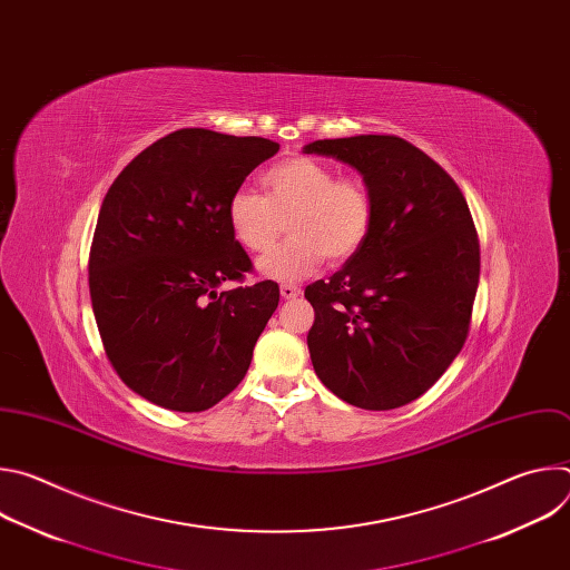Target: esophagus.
I'll list each match as a JSON object with an SVG mask.
<instances>
[{"label": "esophagus", "instance_id": "34e87169", "mask_svg": "<svg viewBox=\"0 0 570 570\" xmlns=\"http://www.w3.org/2000/svg\"><path fill=\"white\" fill-rule=\"evenodd\" d=\"M279 293H282V297H284V299H295L302 291H299L297 286H293V284H284V286L279 288Z\"/></svg>", "mask_w": 570, "mask_h": 570}]
</instances>
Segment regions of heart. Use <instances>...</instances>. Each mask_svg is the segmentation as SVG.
<instances>
[{"label":"heart","mask_w":570,"mask_h":570,"mask_svg":"<svg viewBox=\"0 0 570 570\" xmlns=\"http://www.w3.org/2000/svg\"><path fill=\"white\" fill-rule=\"evenodd\" d=\"M266 196L240 187L229 196L227 225L238 246L266 253L288 225L291 238L259 262L275 282H297L332 264L354 259L374 227V198L358 176H338L334 167L306 155L282 159L264 174Z\"/></svg>","instance_id":"heart-1"}]
</instances>
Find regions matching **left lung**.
I'll return each instance as SVG.
<instances>
[{
  "label": "left lung",
  "mask_w": 570,
  "mask_h": 570,
  "mask_svg": "<svg viewBox=\"0 0 570 570\" xmlns=\"http://www.w3.org/2000/svg\"><path fill=\"white\" fill-rule=\"evenodd\" d=\"M304 153L354 167L374 198L363 250L306 286L317 379L365 411L422 396L460 354L480 279V243L453 178L394 135L317 139Z\"/></svg>",
  "instance_id": "8db88e82"
}]
</instances>
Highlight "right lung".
Wrapping results in <instances>:
<instances>
[{"label": "right lung", "instance_id": "right-lung-1", "mask_svg": "<svg viewBox=\"0 0 570 570\" xmlns=\"http://www.w3.org/2000/svg\"><path fill=\"white\" fill-rule=\"evenodd\" d=\"M279 150L264 137L183 128L144 148L108 189L90 248L106 354L139 396L200 413L246 376L279 304L227 225L229 196Z\"/></svg>", "mask_w": 570, "mask_h": 570}]
</instances>
